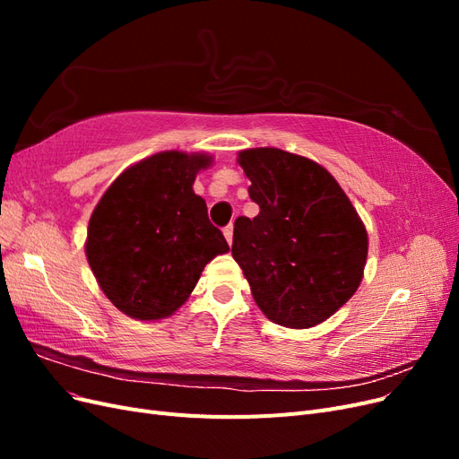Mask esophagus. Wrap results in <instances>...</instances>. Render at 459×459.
Instances as JSON below:
<instances>
[{"mask_svg": "<svg viewBox=\"0 0 459 459\" xmlns=\"http://www.w3.org/2000/svg\"><path fill=\"white\" fill-rule=\"evenodd\" d=\"M224 238H226V241L231 245V241H233V226H231V224L224 228Z\"/></svg>", "mask_w": 459, "mask_h": 459, "instance_id": "esophagus-1", "label": "esophagus"}]
</instances>
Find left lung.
Segmentation results:
<instances>
[{
  "mask_svg": "<svg viewBox=\"0 0 459 459\" xmlns=\"http://www.w3.org/2000/svg\"><path fill=\"white\" fill-rule=\"evenodd\" d=\"M260 212L239 216L231 255L258 308L273 324L307 329L322 324L362 281L368 233L324 166L273 147L239 152Z\"/></svg>",
  "mask_w": 459,
  "mask_h": 459,
  "instance_id": "1",
  "label": "left lung"
}]
</instances>
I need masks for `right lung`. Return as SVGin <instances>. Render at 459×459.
I'll list each match as a JSON object with an SVG mask.
<instances>
[{
  "label": "right lung",
  "instance_id": "right-lung-1",
  "mask_svg": "<svg viewBox=\"0 0 459 459\" xmlns=\"http://www.w3.org/2000/svg\"><path fill=\"white\" fill-rule=\"evenodd\" d=\"M211 157L164 151L124 170L90 218L86 256L115 307L135 319L174 314L216 255L230 251L193 182Z\"/></svg>",
  "mask_w": 459,
  "mask_h": 459
}]
</instances>
